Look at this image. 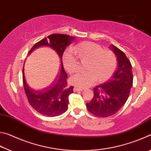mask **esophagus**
<instances>
[{
  "label": "esophagus",
  "mask_w": 151,
  "mask_h": 151,
  "mask_svg": "<svg viewBox=\"0 0 151 151\" xmlns=\"http://www.w3.org/2000/svg\"><path fill=\"white\" fill-rule=\"evenodd\" d=\"M73 91H75V92H78V91H83V89L82 88H74V89H73Z\"/></svg>",
  "instance_id": "esophagus-1"
}]
</instances>
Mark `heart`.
Segmentation results:
<instances>
[{
    "label": "heart",
    "mask_w": 151,
    "mask_h": 151,
    "mask_svg": "<svg viewBox=\"0 0 151 151\" xmlns=\"http://www.w3.org/2000/svg\"><path fill=\"white\" fill-rule=\"evenodd\" d=\"M78 58L87 60L86 71L78 72L69 78L70 85L79 88L93 85L96 80L104 82L112 75L116 67V60L113 53L103 50L100 45L92 42H83L73 47H68L63 54V63L69 73H75L79 65Z\"/></svg>",
    "instance_id": "heart-1"
}]
</instances>
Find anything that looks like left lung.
I'll use <instances>...</instances> for the list:
<instances>
[{
  "mask_svg": "<svg viewBox=\"0 0 151 151\" xmlns=\"http://www.w3.org/2000/svg\"><path fill=\"white\" fill-rule=\"evenodd\" d=\"M111 50L116 55L118 67L111 79L94 88V96L86 108L98 117H108L116 113L126 103L132 86L131 62L124 53L115 46Z\"/></svg>",
  "mask_w": 151,
  "mask_h": 151,
  "instance_id": "obj_1",
  "label": "left lung"
}]
</instances>
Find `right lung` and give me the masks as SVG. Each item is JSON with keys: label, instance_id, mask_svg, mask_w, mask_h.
I'll use <instances>...</instances> for the list:
<instances>
[{"label": "right lung", "instance_id": "add662e5", "mask_svg": "<svg viewBox=\"0 0 151 151\" xmlns=\"http://www.w3.org/2000/svg\"><path fill=\"white\" fill-rule=\"evenodd\" d=\"M75 37L63 34H53L40 40L33 46L29 54L38 47L47 46L56 51L59 57L60 66L57 76L49 85L43 89H35L30 86L25 79L24 68L22 80L28 101L35 111L43 115L56 116L60 115L68 109V96L73 93V86H67V74L63 63V54L66 47Z\"/></svg>", "mask_w": 151, "mask_h": 151}]
</instances>
